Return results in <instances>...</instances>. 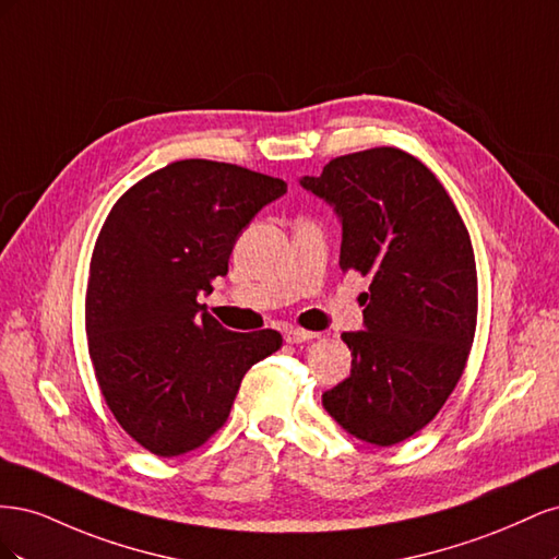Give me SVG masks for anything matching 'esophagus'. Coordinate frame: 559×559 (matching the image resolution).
Segmentation results:
<instances>
[{
  "label": "esophagus",
  "mask_w": 559,
  "mask_h": 559,
  "mask_svg": "<svg viewBox=\"0 0 559 559\" xmlns=\"http://www.w3.org/2000/svg\"><path fill=\"white\" fill-rule=\"evenodd\" d=\"M314 337H319V333H314V331H306V329H296V326H289V329H284V341L286 343H308V341H314Z\"/></svg>",
  "instance_id": "1"
}]
</instances>
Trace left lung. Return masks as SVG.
Returning a JSON list of instances; mask_svg holds the SVG:
<instances>
[{
	"label": "left lung",
	"mask_w": 559,
	"mask_h": 559,
	"mask_svg": "<svg viewBox=\"0 0 559 559\" xmlns=\"http://www.w3.org/2000/svg\"><path fill=\"white\" fill-rule=\"evenodd\" d=\"M298 183L341 222L343 273L370 277L364 329L341 335L349 378L321 403L361 441L401 443L443 408L466 366L478 317L468 230L441 181L401 148L341 156Z\"/></svg>",
	"instance_id": "8db88e82"
}]
</instances>
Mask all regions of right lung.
Instances as JSON below:
<instances>
[{
	"instance_id": "add662e5",
	"label": "right lung",
	"mask_w": 559,
	"mask_h": 559,
	"mask_svg": "<svg viewBox=\"0 0 559 559\" xmlns=\"http://www.w3.org/2000/svg\"><path fill=\"white\" fill-rule=\"evenodd\" d=\"M282 179L214 160H179L144 177L97 235L86 337L114 417L158 456L202 445L224 425L247 370L282 345L277 331L235 333L200 296L226 277L233 245Z\"/></svg>"
}]
</instances>
